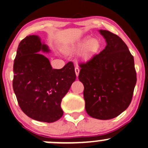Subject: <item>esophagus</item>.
<instances>
[{
  "label": "esophagus",
  "instance_id": "34e87169",
  "mask_svg": "<svg viewBox=\"0 0 148 148\" xmlns=\"http://www.w3.org/2000/svg\"><path fill=\"white\" fill-rule=\"evenodd\" d=\"M74 70H75V73H76V75H77V77H78L79 76V68L78 67V66H76L75 69H74Z\"/></svg>",
  "mask_w": 148,
  "mask_h": 148
}]
</instances>
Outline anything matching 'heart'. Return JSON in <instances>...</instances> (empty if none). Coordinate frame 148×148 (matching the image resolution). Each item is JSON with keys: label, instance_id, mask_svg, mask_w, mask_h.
Listing matches in <instances>:
<instances>
[{"label": "heart", "instance_id": "heart-1", "mask_svg": "<svg viewBox=\"0 0 148 148\" xmlns=\"http://www.w3.org/2000/svg\"><path fill=\"white\" fill-rule=\"evenodd\" d=\"M82 48L83 49L80 54V57L83 60L86 61L97 53L100 48V42L97 39H90L89 37H86L72 45L69 49L70 51H78Z\"/></svg>", "mask_w": 148, "mask_h": 148}]
</instances>
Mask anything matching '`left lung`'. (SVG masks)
<instances>
[{
	"instance_id": "obj_1",
	"label": "left lung",
	"mask_w": 148,
	"mask_h": 148,
	"mask_svg": "<svg viewBox=\"0 0 148 148\" xmlns=\"http://www.w3.org/2000/svg\"><path fill=\"white\" fill-rule=\"evenodd\" d=\"M106 42L105 49L82 68L79 80L84 84L86 113L91 117L109 120L129 106L136 84L134 58L118 35L99 29Z\"/></svg>"
}]
</instances>
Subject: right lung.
<instances>
[{"label":"right lung","instance_id":"obj_1","mask_svg":"<svg viewBox=\"0 0 148 148\" xmlns=\"http://www.w3.org/2000/svg\"><path fill=\"white\" fill-rule=\"evenodd\" d=\"M40 52H50L37 35H29L20 42L13 64L12 87L21 110L32 119L53 123L63 115L62 99L76 79L74 64L52 69Z\"/></svg>","mask_w":148,"mask_h":148}]
</instances>
